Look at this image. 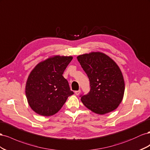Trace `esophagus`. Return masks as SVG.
Here are the masks:
<instances>
[{"instance_id": "esophagus-1", "label": "esophagus", "mask_w": 150, "mask_h": 150, "mask_svg": "<svg viewBox=\"0 0 150 150\" xmlns=\"http://www.w3.org/2000/svg\"><path fill=\"white\" fill-rule=\"evenodd\" d=\"M80 90H79V91H75V93L76 94V96H78V95H79V94H80Z\"/></svg>"}]
</instances>
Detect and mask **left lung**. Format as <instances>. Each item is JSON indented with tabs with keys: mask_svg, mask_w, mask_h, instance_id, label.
Instances as JSON below:
<instances>
[{
	"mask_svg": "<svg viewBox=\"0 0 150 150\" xmlns=\"http://www.w3.org/2000/svg\"><path fill=\"white\" fill-rule=\"evenodd\" d=\"M76 58L90 81V92L80 96L83 105L101 115L117 109L123 99L125 84L116 63L101 52L81 54Z\"/></svg>",
	"mask_w": 150,
	"mask_h": 150,
	"instance_id": "left-lung-1",
	"label": "left lung"
}]
</instances>
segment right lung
Instances as JSON below:
<instances>
[{
    "mask_svg": "<svg viewBox=\"0 0 150 150\" xmlns=\"http://www.w3.org/2000/svg\"><path fill=\"white\" fill-rule=\"evenodd\" d=\"M73 57L53 56L34 68L25 85V96L31 108L38 114L50 116L58 112L73 95L63 74Z\"/></svg>",
    "mask_w": 150,
    "mask_h": 150,
    "instance_id": "obj_1",
    "label": "right lung"
}]
</instances>
